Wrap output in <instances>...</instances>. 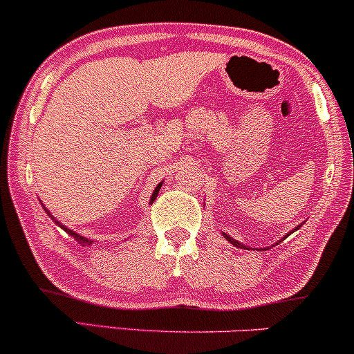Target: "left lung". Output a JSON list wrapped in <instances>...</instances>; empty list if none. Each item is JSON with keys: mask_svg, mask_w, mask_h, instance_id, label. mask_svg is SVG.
Segmentation results:
<instances>
[{"mask_svg": "<svg viewBox=\"0 0 354 354\" xmlns=\"http://www.w3.org/2000/svg\"><path fill=\"white\" fill-rule=\"evenodd\" d=\"M298 228H299V226H298ZM298 228H296V230H298ZM291 233H293V231H291ZM223 236H225L226 239H228V241L231 243V245H234V246H238V248H245V250H250V248H246L245 245H243V243H238V241H236V239H233V238H231V236H230V234L223 233ZM286 236H288V234H286ZM286 236H284V238H286ZM265 250H266V248H265Z\"/></svg>", "mask_w": 354, "mask_h": 354, "instance_id": "obj_1", "label": "left lung"}]
</instances>
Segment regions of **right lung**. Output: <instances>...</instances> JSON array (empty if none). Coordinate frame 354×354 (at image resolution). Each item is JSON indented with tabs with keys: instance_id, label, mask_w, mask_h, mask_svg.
Returning a JSON list of instances; mask_svg holds the SVG:
<instances>
[{
	"instance_id": "1",
	"label": "right lung",
	"mask_w": 354,
	"mask_h": 354,
	"mask_svg": "<svg viewBox=\"0 0 354 354\" xmlns=\"http://www.w3.org/2000/svg\"><path fill=\"white\" fill-rule=\"evenodd\" d=\"M161 185H163V181H161V183H160V185H158V186H156V188H154V191H153V194H151V200H149V203H151V205H153V201H154V200H156L158 193H160V189H161ZM43 208H44V205H43ZM44 211H46V213H48V216H50V218L53 219V221H55V223H56V225H58V226H59V228H63L64 231H66V233H68V234H71V236H73V238H75V239H76V241H78V243H80V245H83V246H84V245H91V243H93V241H91V239H88V238H83V236H80V234H78V233H75V231L68 230V228H66V226H64V225H61V223L58 221V219H56L55 216H53V214H51V213H50V211H48L46 208H44Z\"/></svg>"
}]
</instances>
